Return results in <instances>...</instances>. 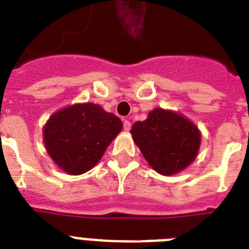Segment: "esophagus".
<instances>
[{"label":"esophagus","mask_w":249,"mask_h":249,"mask_svg":"<svg viewBox=\"0 0 249 249\" xmlns=\"http://www.w3.org/2000/svg\"><path fill=\"white\" fill-rule=\"evenodd\" d=\"M131 126H132V124H131V122H129L128 120L123 121V129H124V131L128 132L129 129H131Z\"/></svg>","instance_id":"1"}]
</instances>
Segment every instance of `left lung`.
I'll list each match as a JSON object with an SVG mask.
<instances>
[{
  "instance_id": "1",
  "label": "left lung",
  "mask_w": 249,
  "mask_h": 249,
  "mask_svg": "<svg viewBox=\"0 0 249 249\" xmlns=\"http://www.w3.org/2000/svg\"><path fill=\"white\" fill-rule=\"evenodd\" d=\"M131 133L145 160L161 175L177 174L190 165L201 142L191 121L163 108H154L147 120L134 123Z\"/></svg>"
}]
</instances>
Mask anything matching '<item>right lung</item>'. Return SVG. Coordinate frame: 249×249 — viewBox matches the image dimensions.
Returning <instances> with one entry per match:
<instances>
[{
  "label": "right lung",
  "mask_w": 249,
  "mask_h": 249,
  "mask_svg": "<svg viewBox=\"0 0 249 249\" xmlns=\"http://www.w3.org/2000/svg\"><path fill=\"white\" fill-rule=\"evenodd\" d=\"M121 129L120 118L99 105L75 104L50 116L43 140L48 154L61 170L80 175L99 163Z\"/></svg>",
  "instance_id": "add662e5"
}]
</instances>
